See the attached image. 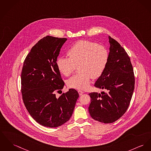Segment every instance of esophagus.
<instances>
[{"label":"esophagus","instance_id":"esophagus-1","mask_svg":"<svg viewBox=\"0 0 151 151\" xmlns=\"http://www.w3.org/2000/svg\"><path fill=\"white\" fill-rule=\"evenodd\" d=\"M78 94H79V95H80V96L82 95V94L84 93V92H83V91H78Z\"/></svg>","mask_w":151,"mask_h":151}]
</instances>
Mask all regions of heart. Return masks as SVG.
Here are the masks:
<instances>
[{"label": "heart", "instance_id": "heart-1", "mask_svg": "<svg viewBox=\"0 0 151 151\" xmlns=\"http://www.w3.org/2000/svg\"><path fill=\"white\" fill-rule=\"evenodd\" d=\"M69 58L60 57L57 60L59 71L65 76H69L78 65L79 73L67 81L71 88L79 90L87 89L91 78L100 77L105 70L108 60V51L106 48L89 40H79L68 51Z\"/></svg>", "mask_w": 151, "mask_h": 151}]
</instances>
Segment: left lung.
I'll return each mask as SVG.
<instances>
[{
  "label": "left lung",
  "mask_w": 151,
  "mask_h": 151,
  "mask_svg": "<svg viewBox=\"0 0 151 151\" xmlns=\"http://www.w3.org/2000/svg\"><path fill=\"white\" fill-rule=\"evenodd\" d=\"M108 60L105 69L94 86L106 92L89 93V112L92 119L112 123L127 110L134 88V76L130 58L120 45L111 37Z\"/></svg>",
  "instance_id": "1"
}]
</instances>
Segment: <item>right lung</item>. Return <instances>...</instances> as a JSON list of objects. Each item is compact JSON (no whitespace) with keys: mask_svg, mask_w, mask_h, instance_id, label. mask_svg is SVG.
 I'll return each instance as SVG.
<instances>
[{"mask_svg":"<svg viewBox=\"0 0 151 151\" xmlns=\"http://www.w3.org/2000/svg\"><path fill=\"white\" fill-rule=\"evenodd\" d=\"M67 40L51 36L43 38L32 47L23 63L21 74L23 101L31 116L44 127L56 128L69 120L79 97L74 89L59 98L54 93L65 85L57 60Z\"/></svg>","mask_w":151,"mask_h":151,"instance_id":"1","label":"right lung"}]
</instances>
